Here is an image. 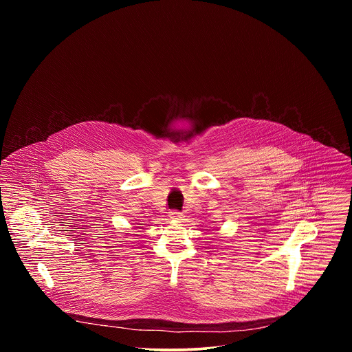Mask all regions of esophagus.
Instances as JSON below:
<instances>
[{"label": "esophagus", "instance_id": "esophagus-1", "mask_svg": "<svg viewBox=\"0 0 352 352\" xmlns=\"http://www.w3.org/2000/svg\"><path fill=\"white\" fill-rule=\"evenodd\" d=\"M182 217V213L178 212V210H173L170 212V219H175V220H179Z\"/></svg>", "mask_w": 352, "mask_h": 352}]
</instances>
